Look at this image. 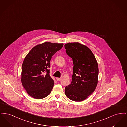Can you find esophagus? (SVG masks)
Returning a JSON list of instances; mask_svg holds the SVG:
<instances>
[{
  "label": "esophagus",
  "instance_id": "1",
  "mask_svg": "<svg viewBox=\"0 0 127 127\" xmlns=\"http://www.w3.org/2000/svg\"><path fill=\"white\" fill-rule=\"evenodd\" d=\"M56 80H57V81H60L61 80V78H56Z\"/></svg>",
  "mask_w": 127,
  "mask_h": 127
}]
</instances>
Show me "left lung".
<instances>
[{
  "instance_id": "left-lung-1",
  "label": "left lung",
  "mask_w": 127,
  "mask_h": 127,
  "mask_svg": "<svg viewBox=\"0 0 127 127\" xmlns=\"http://www.w3.org/2000/svg\"><path fill=\"white\" fill-rule=\"evenodd\" d=\"M66 52L73 60L72 81L65 87L67 98L75 102L86 99L95 90L98 83L99 69L93 53L79 43L65 45Z\"/></svg>"
}]
</instances>
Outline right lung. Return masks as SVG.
I'll use <instances>...</instances> for the list:
<instances>
[{"label": "right lung", "instance_id": "right-lung-1", "mask_svg": "<svg viewBox=\"0 0 127 127\" xmlns=\"http://www.w3.org/2000/svg\"><path fill=\"white\" fill-rule=\"evenodd\" d=\"M63 45L45 42L32 48L25 57L22 67L21 81L31 97L41 99L51 93L54 82L49 75L50 61Z\"/></svg>", "mask_w": 127, "mask_h": 127}]
</instances>
